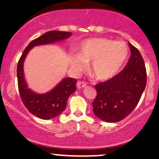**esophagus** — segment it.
<instances>
[{
    "mask_svg": "<svg viewBox=\"0 0 159 159\" xmlns=\"http://www.w3.org/2000/svg\"><path fill=\"white\" fill-rule=\"evenodd\" d=\"M87 87V84L83 81H78L77 83V87L78 89H81L84 88V87Z\"/></svg>",
    "mask_w": 159,
    "mask_h": 159,
    "instance_id": "esophagus-1",
    "label": "esophagus"
}]
</instances>
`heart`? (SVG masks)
I'll list each match as a JSON object with an SVG mask.
<instances>
[{
    "label": "heart",
    "instance_id": "b5f03b06",
    "mask_svg": "<svg viewBox=\"0 0 159 159\" xmlns=\"http://www.w3.org/2000/svg\"><path fill=\"white\" fill-rule=\"evenodd\" d=\"M129 48L123 42L105 38L87 39L81 43L77 56L71 57V66L76 70L84 63L91 64V72L100 81H106L119 73L129 56Z\"/></svg>",
    "mask_w": 159,
    "mask_h": 159
}]
</instances>
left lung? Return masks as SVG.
Masks as SVG:
<instances>
[{
    "label": "left lung",
    "mask_w": 159,
    "mask_h": 159,
    "mask_svg": "<svg viewBox=\"0 0 159 159\" xmlns=\"http://www.w3.org/2000/svg\"><path fill=\"white\" fill-rule=\"evenodd\" d=\"M131 56L114 77L95 86L97 95L92 103L97 117L107 123L125 118L135 108L147 84L145 63L138 48L129 43Z\"/></svg>",
    "instance_id": "1"
}]
</instances>
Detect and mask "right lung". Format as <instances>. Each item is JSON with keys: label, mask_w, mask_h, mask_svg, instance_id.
Segmentation results:
<instances>
[{"label": "right lung", "mask_w": 159, "mask_h": 159, "mask_svg": "<svg viewBox=\"0 0 159 159\" xmlns=\"http://www.w3.org/2000/svg\"><path fill=\"white\" fill-rule=\"evenodd\" d=\"M71 35V32L58 30L46 32L29 43L24 50L18 63V87L22 102L32 114L40 119H52L64 111L69 97L76 90L77 80L72 78H63L53 90L44 94H37L27 87L24 76V61L27 53L34 46L62 41Z\"/></svg>", "instance_id": "1"}]
</instances>
